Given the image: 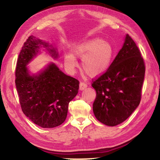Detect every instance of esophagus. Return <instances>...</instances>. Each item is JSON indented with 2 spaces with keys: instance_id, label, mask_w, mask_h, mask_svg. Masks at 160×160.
<instances>
[{
  "instance_id": "1",
  "label": "esophagus",
  "mask_w": 160,
  "mask_h": 160,
  "mask_svg": "<svg viewBox=\"0 0 160 160\" xmlns=\"http://www.w3.org/2000/svg\"><path fill=\"white\" fill-rule=\"evenodd\" d=\"M87 87H88V85H87L85 82H80V90H85Z\"/></svg>"
}]
</instances>
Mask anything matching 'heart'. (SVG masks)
Returning a JSON list of instances; mask_svg holds the SVG:
<instances>
[{"label":"heart","mask_w":160,"mask_h":160,"mask_svg":"<svg viewBox=\"0 0 160 160\" xmlns=\"http://www.w3.org/2000/svg\"><path fill=\"white\" fill-rule=\"evenodd\" d=\"M72 53L82 58L81 66L86 74L97 77L107 71L112 61L113 49L111 45L100 39H92L80 44L73 48ZM65 66L70 71H73L78 61L72 54L64 56Z\"/></svg>","instance_id":"obj_1"}]
</instances>
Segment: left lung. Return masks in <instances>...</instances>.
<instances>
[{
    "label": "left lung",
    "mask_w": 160,
    "mask_h": 160,
    "mask_svg": "<svg viewBox=\"0 0 160 160\" xmlns=\"http://www.w3.org/2000/svg\"><path fill=\"white\" fill-rule=\"evenodd\" d=\"M145 66L141 53L128 34L107 71L92 80L96 90L93 112L97 120L109 126L126 121L141 100Z\"/></svg>",
    "instance_id": "left-lung-1"
}]
</instances>
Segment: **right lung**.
<instances>
[{
	"mask_svg": "<svg viewBox=\"0 0 160 160\" xmlns=\"http://www.w3.org/2000/svg\"><path fill=\"white\" fill-rule=\"evenodd\" d=\"M48 47L34 36H29L19 54L15 69V85L23 113L42 128H54L66 120L68 104L77 95L80 82L64 74L54 63L36 76H31L26 68L39 47ZM56 58L54 48L49 49Z\"/></svg>",
	"mask_w": 160,
	"mask_h": 160,
	"instance_id": "add662e5",
	"label": "right lung"
}]
</instances>
